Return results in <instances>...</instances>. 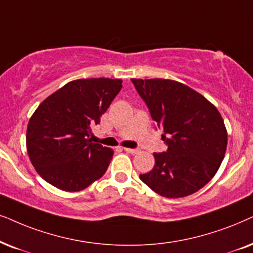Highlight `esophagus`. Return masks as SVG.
Wrapping results in <instances>:
<instances>
[{
	"label": "esophagus",
	"mask_w": 253,
	"mask_h": 253,
	"mask_svg": "<svg viewBox=\"0 0 253 253\" xmlns=\"http://www.w3.org/2000/svg\"><path fill=\"white\" fill-rule=\"evenodd\" d=\"M124 151L127 153H131V155H136V153H138V150L137 149H130V147H124Z\"/></svg>",
	"instance_id": "obj_1"
}]
</instances>
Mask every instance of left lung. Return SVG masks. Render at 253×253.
<instances>
[{"instance_id": "left-lung-1", "label": "left lung", "mask_w": 253, "mask_h": 253, "mask_svg": "<svg viewBox=\"0 0 253 253\" xmlns=\"http://www.w3.org/2000/svg\"><path fill=\"white\" fill-rule=\"evenodd\" d=\"M164 130L167 151L153 153L155 166L142 181L157 194L169 199L198 192L216 174L228 144L221 114L203 95L169 79H131Z\"/></svg>"}]
</instances>
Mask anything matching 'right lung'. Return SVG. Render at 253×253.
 <instances>
[{
  "instance_id": "1",
  "label": "right lung",
  "mask_w": 253,
  "mask_h": 253,
  "mask_svg": "<svg viewBox=\"0 0 253 253\" xmlns=\"http://www.w3.org/2000/svg\"><path fill=\"white\" fill-rule=\"evenodd\" d=\"M121 88L120 79H79L39 104L26 129V149L45 181L79 192L106 173L114 151L89 136Z\"/></svg>"
}]
</instances>
